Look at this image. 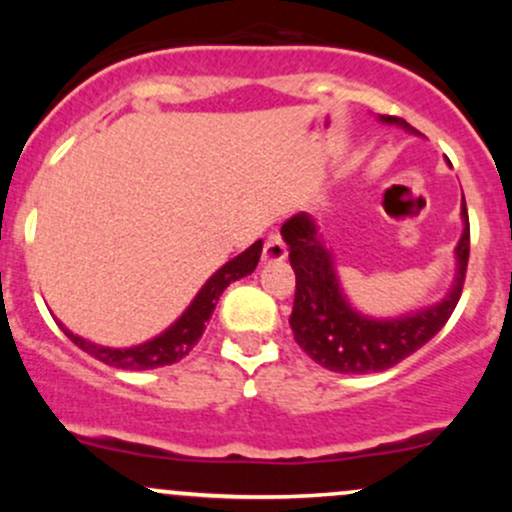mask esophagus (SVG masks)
Segmentation results:
<instances>
[{
	"instance_id": "1",
	"label": "esophagus",
	"mask_w": 512,
	"mask_h": 512,
	"mask_svg": "<svg viewBox=\"0 0 512 512\" xmlns=\"http://www.w3.org/2000/svg\"><path fill=\"white\" fill-rule=\"evenodd\" d=\"M286 243L281 238V233L272 231L267 238H264V248H262V260L264 262H281L286 257Z\"/></svg>"
}]
</instances>
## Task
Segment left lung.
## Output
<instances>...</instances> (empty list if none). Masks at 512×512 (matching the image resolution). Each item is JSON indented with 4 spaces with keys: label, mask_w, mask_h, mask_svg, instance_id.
<instances>
[{
    "label": "left lung",
    "mask_w": 512,
    "mask_h": 512,
    "mask_svg": "<svg viewBox=\"0 0 512 512\" xmlns=\"http://www.w3.org/2000/svg\"><path fill=\"white\" fill-rule=\"evenodd\" d=\"M409 132L414 127L402 117L383 115ZM464 233L457 243V274L448 296L438 305L399 320H370L358 315L339 291L337 274L325 240L308 214H296L281 226V236L289 245V260L296 272V296L289 325L301 349L334 373H378L397 366L399 361L431 342L450 320L462 296L469 262V216L462 204Z\"/></svg>",
    "instance_id": "obj_1"
}]
</instances>
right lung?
Returning a JSON list of instances; mask_svg holds the SVG:
<instances>
[{
    "mask_svg": "<svg viewBox=\"0 0 512 512\" xmlns=\"http://www.w3.org/2000/svg\"><path fill=\"white\" fill-rule=\"evenodd\" d=\"M260 255H262V240H257V243H252L248 250L240 252V255L233 257L231 262L223 264L219 272L211 276L207 284L202 286V291L197 293V298L192 301L190 308L182 313L180 320L146 344L132 346V349H108V346H98V344L86 342V339L76 337V334L69 332L67 327H62V330L81 351H86L88 356L103 361L105 366L122 368V370H149V368L178 363L180 358L190 354V351L195 349V344L202 339L204 330H207L209 317L214 313L223 289H226L231 281L240 279V276H248L255 272L257 262H260Z\"/></svg>",
    "mask_w": 512,
    "mask_h": 512,
    "instance_id": "1",
    "label": "right lung"
}]
</instances>
